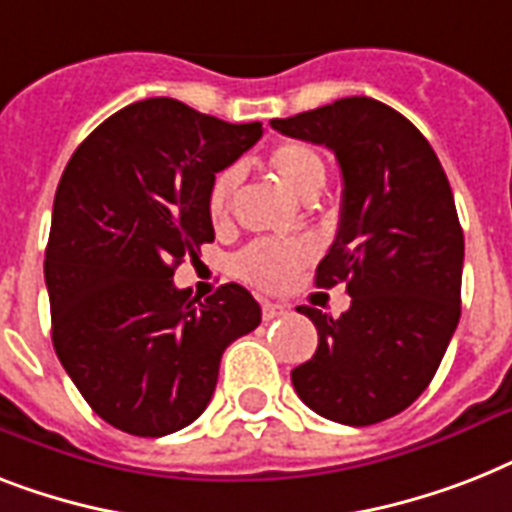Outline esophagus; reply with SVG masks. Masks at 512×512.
Returning a JSON list of instances; mask_svg holds the SVG:
<instances>
[{"label":"esophagus","mask_w":512,"mask_h":512,"mask_svg":"<svg viewBox=\"0 0 512 512\" xmlns=\"http://www.w3.org/2000/svg\"><path fill=\"white\" fill-rule=\"evenodd\" d=\"M289 313V307L278 305V302H263V318L265 321H273V318H281V315Z\"/></svg>","instance_id":"34e87169"}]
</instances>
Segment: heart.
I'll use <instances>...</instances> for the list:
<instances>
[{
  "mask_svg": "<svg viewBox=\"0 0 512 512\" xmlns=\"http://www.w3.org/2000/svg\"><path fill=\"white\" fill-rule=\"evenodd\" d=\"M270 170L286 189L302 199L315 197L326 181V162L305 141H284L270 152ZM239 186V170L226 168L213 178L207 191V215L215 226L231 218L234 194ZM315 249L310 242H252L234 257V273L249 284L276 292L294 281L299 270L313 260Z\"/></svg>",
  "mask_w": 512,
  "mask_h": 512,
  "instance_id": "heart-1",
  "label": "heart"
}]
</instances>
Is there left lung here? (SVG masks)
I'll use <instances>...</instances> for the list:
<instances>
[{
	"mask_svg": "<svg viewBox=\"0 0 512 512\" xmlns=\"http://www.w3.org/2000/svg\"><path fill=\"white\" fill-rule=\"evenodd\" d=\"M270 126L331 149L344 181L315 284H347L352 305L339 318L297 307L318 328V350L292 384L328 421H386L431 384L460 321L465 244L450 181L426 136L378 99H336Z\"/></svg>",
	"mask_w": 512,
	"mask_h": 512,
	"instance_id": "8db88e82",
	"label": "left lung"
}]
</instances>
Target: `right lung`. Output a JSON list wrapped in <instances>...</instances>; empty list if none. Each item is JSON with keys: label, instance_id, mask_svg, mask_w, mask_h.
Masks as SVG:
<instances>
[{"label": "right lung", "instance_id": "add662e5", "mask_svg": "<svg viewBox=\"0 0 512 512\" xmlns=\"http://www.w3.org/2000/svg\"><path fill=\"white\" fill-rule=\"evenodd\" d=\"M260 136V123L141 99L94 128L62 173L44 260L52 344L115 429L165 436L197 421L226 347L260 326L244 286H220L202 302L173 284L181 260L215 239V173Z\"/></svg>", "mask_w": 512, "mask_h": 512}]
</instances>
